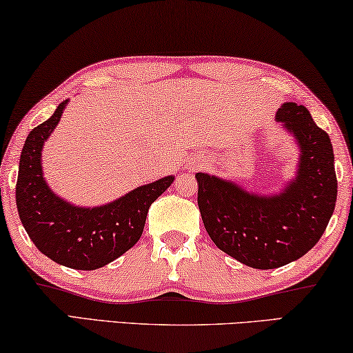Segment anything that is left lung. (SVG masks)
<instances>
[{
    "instance_id": "8db88e82",
    "label": "left lung",
    "mask_w": 353,
    "mask_h": 353,
    "mask_svg": "<svg viewBox=\"0 0 353 353\" xmlns=\"http://www.w3.org/2000/svg\"><path fill=\"white\" fill-rule=\"evenodd\" d=\"M301 145L298 177L282 194L260 198L198 172V208L210 239L225 254L255 270H274L301 259L322 238L336 206L338 179L330 136L304 106L277 110Z\"/></svg>"
}]
</instances>
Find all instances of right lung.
I'll use <instances>...</instances> for the list:
<instances>
[{
    "mask_svg": "<svg viewBox=\"0 0 353 353\" xmlns=\"http://www.w3.org/2000/svg\"><path fill=\"white\" fill-rule=\"evenodd\" d=\"M66 103L61 101L49 120L30 131L20 155L15 201L26 233L42 254L72 270L92 271L138 243L150 204L174 177H163L93 209L71 206L55 196L42 177L41 150L60 122Z\"/></svg>",
    "mask_w": 353,
    "mask_h": 353,
    "instance_id": "right-lung-1",
    "label": "right lung"
}]
</instances>
